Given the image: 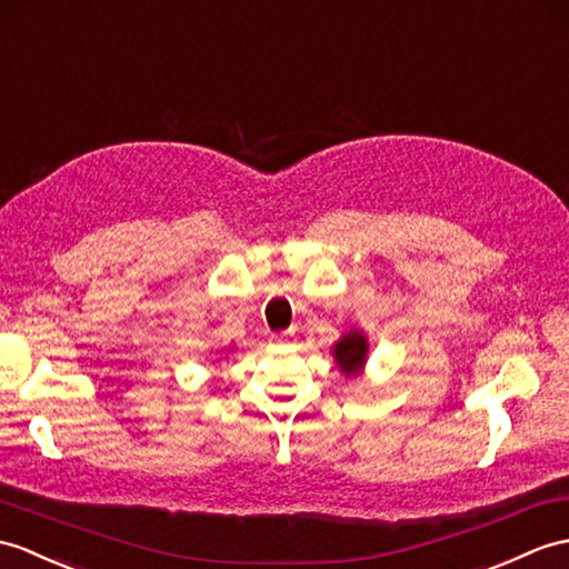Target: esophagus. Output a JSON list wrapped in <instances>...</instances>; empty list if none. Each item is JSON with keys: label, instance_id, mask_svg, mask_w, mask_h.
<instances>
[{"label": "esophagus", "instance_id": "obj_1", "mask_svg": "<svg viewBox=\"0 0 569 569\" xmlns=\"http://www.w3.org/2000/svg\"><path fill=\"white\" fill-rule=\"evenodd\" d=\"M269 339H271V345H286L288 335H286V332H279V335H271Z\"/></svg>", "mask_w": 569, "mask_h": 569}]
</instances>
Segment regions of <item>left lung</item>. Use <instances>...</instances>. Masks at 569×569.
<instances>
[{"mask_svg": "<svg viewBox=\"0 0 569 569\" xmlns=\"http://www.w3.org/2000/svg\"><path fill=\"white\" fill-rule=\"evenodd\" d=\"M366 356H368V339L359 329H351L345 337H341L335 345V361L339 366V371L347 378L359 376L366 366Z\"/></svg>", "mask_w": 569, "mask_h": 569, "instance_id": "left-lung-1", "label": "left lung"}]
</instances>
